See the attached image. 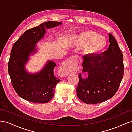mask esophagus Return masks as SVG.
Segmentation results:
<instances>
[{"label":"esophagus","instance_id":"34e87169","mask_svg":"<svg viewBox=\"0 0 132 132\" xmlns=\"http://www.w3.org/2000/svg\"><path fill=\"white\" fill-rule=\"evenodd\" d=\"M69 74V73L68 72L67 69L65 68H62L61 70H60V74H61L63 77H66V76L68 75Z\"/></svg>","mask_w":132,"mask_h":132}]
</instances>
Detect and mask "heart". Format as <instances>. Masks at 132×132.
Returning <instances> with one entry per match:
<instances>
[{"instance_id": "heart-1", "label": "heart", "mask_w": 132, "mask_h": 132, "mask_svg": "<svg viewBox=\"0 0 132 132\" xmlns=\"http://www.w3.org/2000/svg\"><path fill=\"white\" fill-rule=\"evenodd\" d=\"M75 43L79 47H84L85 53L90 55L101 54L107 45L106 38L93 30L85 31L79 34L75 38ZM71 71V69L68 70V73Z\"/></svg>"}]
</instances>
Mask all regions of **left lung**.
I'll return each mask as SVG.
<instances>
[{
	"label": "left lung",
	"instance_id": "8db88e82",
	"mask_svg": "<svg viewBox=\"0 0 132 132\" xmlns=\"http://www.w3.org/2000/svg\"><path fill=\"white\" fill-rule=\"evenodd\" d=\"M110 46L101 55L84 56L82 73L89 76L83 79L79 74L77 96L85 103L106 101L116 93L124 74L123 55L115 38L109 34Z\"/></svg>",
	"mask_w": 132,
	"mask_h": 132
}]
</instances>
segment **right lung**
Returning a JSON list of instances; mask_svg holds the SVG:
<instances>
[{
  "mask_svg": "<svg viewBox=\"0 0 132 132\" xmlns=\"http://www.w3.org/2000/svg\"><path fill=\"white\" fill-rule=\"evenodd\" d=\"M61 22L47 21L27 30L12 48L8 62V72L12 85L20 97L34 103H47L52 98L60 80L54 75L56 64L48 61L43 69L36 74L27 73L24 65L31 52L36 51L35 44L45 34V27H53Z\"/></svg>",
  "mask_w": 132,
  "mask_h": 132,
  "instance_id": "add662e5",
  "label": "right lung"
}]
</instances>
